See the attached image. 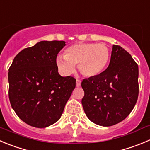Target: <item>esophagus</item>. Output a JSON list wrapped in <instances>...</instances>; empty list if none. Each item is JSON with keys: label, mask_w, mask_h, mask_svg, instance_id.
Here are the masks:
<instances>
[{"label": "esophagus", "mask_w": 150, "mask_h": 150, "mask_svg": "<svg viewBox=\"0 0 150 150\" xmlns=\"http://www.w3.org/2000/svg\"><path fill=\"white\" fill-rule=\"evenodd\" d=\"M81 82H82V81H81V79H76V87H79V86H80V85H81Z\"/></svg>", "instance_id": "esophagus-1"}]
</instances>
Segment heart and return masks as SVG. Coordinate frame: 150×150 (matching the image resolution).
Instances as JSON below:
<instances>
[{"instance_id":"heart-1","label":"heart","mask_w":150,"mask_h":150,"mask_svg":"<svg viewBox=\"0 0 150 150\" xmlns=\"http://www.w3.org/2000/svg\"><path fill=\"white\" fill-rule=\"evenodd\" d=\"M110 59V50L105 44L82 42L67 48L64 57H57V64L64 74L72 73L78 65L82 74L93 77L106 69Z\"/></svg>"}]
</instances>
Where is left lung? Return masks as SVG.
<instances>
[{
  "label": "left lung",
  "mask_w": 150,
  "mask_h": 150,
  "mask_svg": "<svg viewBox=\"0 0 150 150\" xmlns=\"http://www.w3.org/2000/svg\"><path fill=\"white\" fill-rule=\"evenodd\" d=\"M138 66L129 53L112 45L110 64L98 76L82 80V107L87 117L104 127L119 123L129 115L139 92Z\"/></svg>",
  "instance_id": "8db88e82"
}]
</instances>
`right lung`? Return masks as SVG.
Returning a JSON list of instances; mask_svg holds the SVG:
<instances>
[{
    "instance_id": "1",
    "label": "right lung",
    "mask_w": 150,
    "mask_h": 150,
    "mask_svg": "<svg viewBox=\"0 0 150 150\" xmlns=\"http://www.w3.org/2000/svg\"><path fill=\"white\" fill-rule=\"evenodd\" d=\"M65 45V41H41L18 53L8 68L10 104L30 126L57 122L76 87L75 78L58 73L57 57Z\"/></svg>"
}]
</instances>
